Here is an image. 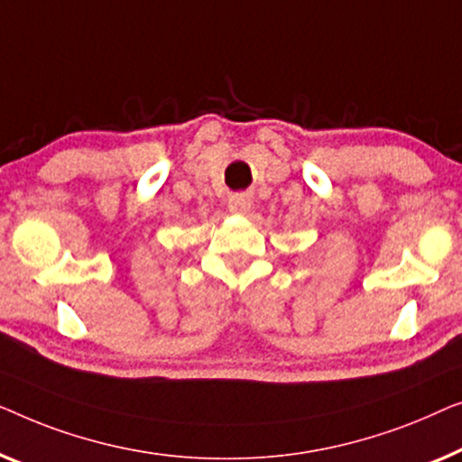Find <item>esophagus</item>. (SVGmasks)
<instances>
[{
    "label": "esophagus",
    "mask_w": 462,
    "mask_h": 462,
    "mask_svg": "<svg viewBox=\"0 0 462 462\" xmlns=\"http://www.w3.org/2000/svg\"><path fill=\"white\" fill-rule=\"evenodd\" d=\"M251 209V199L246 194H232L228 199V211L236 213V216H245Z\"/></svg>",
    "instance_id": "1"
}]
</instances>
